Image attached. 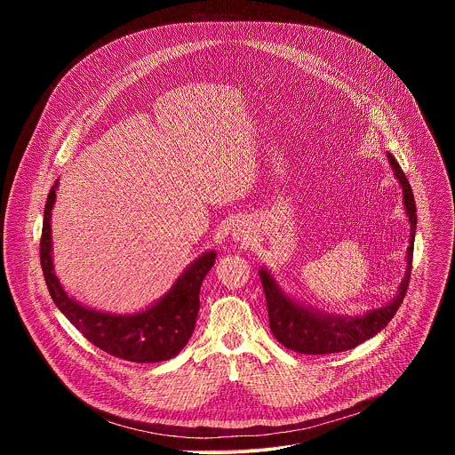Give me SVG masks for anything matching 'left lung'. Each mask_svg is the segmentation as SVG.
I'll return each mask as SVG.
<instances>
[{"label": "left lung", "mask_w": 455, "mask_h": 455, "mask_svg": "<svg viewBox=\"0 0 455 455\" xmlns=\"http://www.w3.org/2000/svg\"><path fill=\"white\" fill-rule=\"evenodd\" d=\"M388 164L395 169L396 178L403 188V205L411 221V244L407 248V274L400 284V291L396 297L385 304L383 307H376L363 316H339V315H322L318 311H311L290 297L277 286L268 270H259L265 295L267 307L270 316V330L274 337L290 351L304 353V355H330L342 353L360 346L362 342L372 339L378 331H381L388 322L393 320L398 307L403 302V297L409 288L411 272H412V253H414V235H416V202L411 188V183L402 171L396 158L387 153Z\"/></svg>", "instance_id": "8db88e82"}]
</instances>
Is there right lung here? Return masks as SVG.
<instances>
[{"label": "right lung", "mask_w": 455, "mask_h": 455, "mask_svg": "<svg viewBox=\"0 0 455 455\" xmlns=\"http://www.w3.org/2000/svg\"><path fill=\"white\" fill-rule=\"evenodd\" d=\"M57 183L50 188L44 205L39 244L41 268L55 306L99 349L111 356L153 363L176 356L188 342L200 309V288L216 263V251L196 259L174 283L171 291L155 306L137 315H111L81 306L62 290L52 263V207Z\"/></svg>", "instance_id": "obj_1"}]
</instances>
